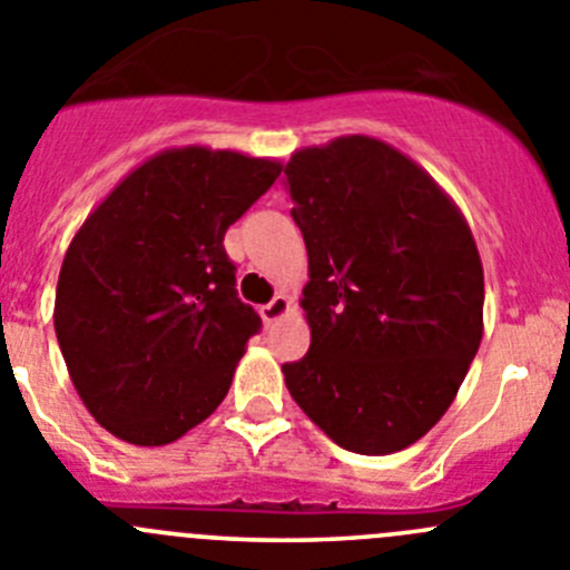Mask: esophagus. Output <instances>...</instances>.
<instances>
[{
	"label": "esophagus",
	"mask_w": 570,
	"mask_h": 570,
	"mask_svg": "<svg viewBox=\"0 0 570 570\" xmlns=\"http://www.w3.org/2000/svg\"><path fill=\"white\" fill-rule=\"evenodd\" d=\"M289 309H292L289 297H286V295H275L273 301L267 303V306H261V321H264L269 326V323H275V321H281V317L289 315Z\"/></svg>",
	"instance_id": "esophagus-1"
}]
</instances>
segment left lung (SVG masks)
Returning a JSON list of instances; mask_svg holds the SVG:
<instances>
[{
    "label": "left lung",
    "instance_id": "1",
    "mask_svg": "<svg viewBox=\"0 0 570 570\" xmlns=\"http://www.w3.org/2000/svg\"><path fill=\"white\" fill-rule=\"evenodd\" d=\"M309 253L301 411L343 450L399 453L453 405L483 337V267L464 213L407 154L345 135L292 154Z\"/></svg>",
    "mask_w": 570,
    "mask_h": 570
}]
</instances>
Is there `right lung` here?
<instances>
[{
    "label": "right lung",
    "mask_w": 570,
    "mask_h": 570,
    "mask_svg": "<svg viewBox=\"0 0 570 570\" xmlns=\"http://www.w3.org/2000/svg\"><path fill=\"white\" fill-rule=\"evenodd\" d=\"M281 168L242 151L165 148L78 227L52 321L69 380L111 435L171 444L222 405L261 326L236 295L225 233Z\"/></svg>",
    "instance_id": "right-lung-1"
}]
</instances>
